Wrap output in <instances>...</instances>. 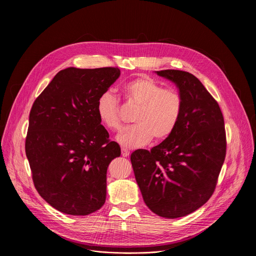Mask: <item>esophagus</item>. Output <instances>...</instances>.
Listing matches in <instances>:
<instances>
[{
  "label": "esophagus",
  "mask_w": 256,
  "mask_h": 256,
  "mask_svg": "<svg viewBox=\"0 0 256 256\" xmlns=\"http://www.w3.org/2000/svg\"><path fill=\"white\" fill-rule=\"evenodd\" d=\"M121 154H122V156L126 158V156H130V150H126V148H122V150H121Z\"/></svg>",
  "instance_id": "obj_1"
}]
</instances>
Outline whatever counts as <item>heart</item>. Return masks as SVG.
<instances>
[{"instance_id":"heart-1","label":"heart","mask_w":256,"mask_h":256,"mask_svg":"<svg viewBox=\"0 0 256 256\" xmlns=\"http://www.w3.org/2000/svg\"><path fill=\"white\" fill-rule=\"evenodd\" d=\"M124 98L138 106L134 114L135 124L119 132L117 141L128 148L143 146L152 138L167 139L176 128L184 110L182 94L176 89H165L154 78L139 76L121 87ZM100 124L112 132L121 126L119 100L110 91L102 93L96 102Z\"/></svg>"}]
</instances>
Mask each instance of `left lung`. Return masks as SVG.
I'll return each mask as SVG.
<instances>
[{
	"mask_svg": "<svg viewBox=\"0 0 256 256\" xmlns=\"http://www.w3.org/2000/svg\"><path fill=\"white\" fill-rule=\"evenodd\" d=\"M156 74L176 84L184 100L180 122L150 150H137L130 162L145 204L158 216L184 217L212 195L226 156V134L220 106L190 72Z\"/></svg>",
	"mask_w": 256,
	"mask_h": 256,
	"instance_id": "1",
	"label": "left lung"
}]
</instances>
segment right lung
<instances>
[{
	"instance_id": "right-lung-1",
	"label": "right lung",
	"mask_w": 256,
	"mask_h": 256,
	"mask_svg": "<svg viewBox=\"0 0 256 256\" xmlns=\"http://www.w3.org/2000/svg\"><path fill=\"white\" fill-rule=\"evenodd\" d=\"M119 76L118 67H68L32 106L26 156L37 192L59 212L86 216L104 204L106 169L121 152L100 124L96 102Z\"/></svg>"
}]
</instances>
